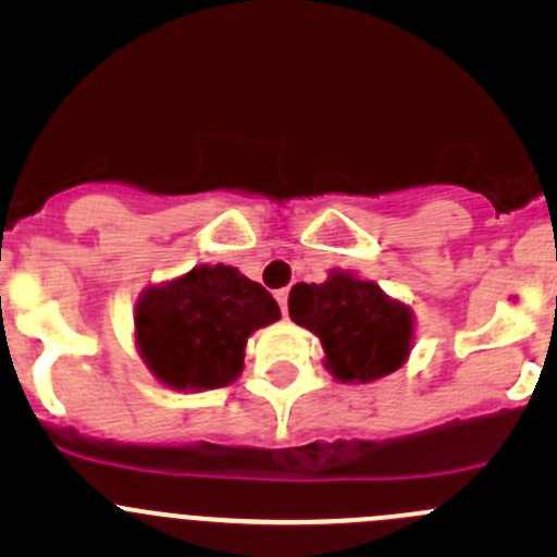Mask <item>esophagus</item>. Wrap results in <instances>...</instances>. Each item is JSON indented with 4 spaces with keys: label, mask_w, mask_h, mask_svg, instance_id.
Returning a JSON list of instances; mask_svg holds the SVG:
<instances>
[{
    "label": "esophagus",
    "mask_w": 557,
    "mask_h": 557,
    "mask_svg": "<svg viewBox=\"0 0 557 557\" xmlns=\"http://www.w3.org/2000/svg\"><path fill=\"white\" fill-rule=\"evenodd\" d=\"M274 299H277V305H280V310H283V314H288V288L274 290Z\"/></svg>",
    "instance_id": "1"
}]
</instances>
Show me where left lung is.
I'll use <instances>...</instances> for the list:
<instances>
[{
    "mask_svg": "<svg viewBox=\"0 0 557 557\" xmlns=\"http://www.w3.org/2000/svg\"><path fill=\"white\" fill-rule=\"evenodd\" d=\"M288 312L318 336L325 369L339 383H374L396 372L412 350V310L352 272L331 269L325 283H296Z\"/></svg>",
    "mask_w": 557,
    "mask_h": 557,
    "instance_id": "obj_1",
    "label": "left lung"
}]
</instances>
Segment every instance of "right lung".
<instances>
[{
    "label": "right lung",
    "instance_id": "add662e5",
    "mask_svg": "<svg viewBox=\"0 0 557 557\" xmlns=\"http://www.w3.org/2000/svg\"><path fill=\"white\" fill-rule=\"evenodd\" d=\"M274 320L280 307L263 285L234 267L199 263L139 294L134 336L159 383L174 391H212L243 374L247 336Z\"/></svg>",
    "mask_w": 557,
    "mask_h": 557
}]
</instances>
